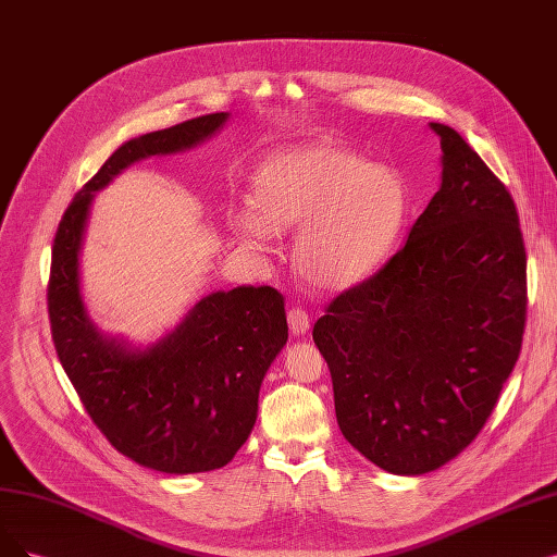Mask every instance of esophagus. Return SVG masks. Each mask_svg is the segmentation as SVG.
Segmentation results:
<instances>
[{
	"mask_svg": "<svg viewBox=\"0 0 557 557\" xmlns=\"http://www.w3.org/2000/svg\"><path fill=\"white\" fill-rule=\"evenodd\" d=\"M287 324H290L293 336H304L310 326V318L301 306H293L290 310H287Z\"/></svg>",
	"mask_w": 557,
	"mask_h": 557,
	"instance_id": "obj_1",
	"label": "esophagus"
}]
</instances>
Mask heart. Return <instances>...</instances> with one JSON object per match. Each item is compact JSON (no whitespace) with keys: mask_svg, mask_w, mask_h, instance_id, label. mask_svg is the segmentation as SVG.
I'll use <instances>...</instances> for the list:
<instances>
[{"mask_svg":"<svg viewBox=\"0 0 557 557\" xmlns=\"http://www.w3.org/2000/svg\"><path fill=\"white\" fill-rule=\"evenodd\" d=\"M407 189L386 166L331 144L276 150L251 175V208L231 214L233 233L264 244L295 228L301 276L338 290L372 274L403 231Z\"/></svg>","mask_w":557,"mask_h":557,"instance_id":"heart-1","label":"heart"}]
</instances>
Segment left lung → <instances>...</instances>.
<instances>
[{"mask_svg":"<svg viewBox=\"0 0 557 557\" xmlns=\"http://www.w3.org/2000/svg\"><path fill=\"white\" fill-rule=\"evenodd\" d=\"M430 127L441 189L405 247L313 326L343 436L395 475L436 471L480 434L525 329L517 206L453 127Z\"/></svg>","mask_w":557,"mask_h":557,"instance_id":"obj_1","label":"left lung"}]
</instances>
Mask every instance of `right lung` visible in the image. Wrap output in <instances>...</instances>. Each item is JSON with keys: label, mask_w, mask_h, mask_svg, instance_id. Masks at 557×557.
Returning a JSON list of instances; mask_svg holds the SVG:
<instances>
[{"label": "right lung", "mask_w": 557, "mask_h": 557, "mask_svg": "<svg viewBox=\"0 0 557 557\" xmlns=\"http://www.w3.org/2000/svg\"><path fill=\"white\" fill-rule=\"evenodd\" d=\"M226 119L219 111L123 144L75 194L52 247V341L82 405L121 455L175 475L221 469L249 438L264 372L287 341L283 295L270 285L212 293L160 341L132 343L88 318L79 251L94 196L111 177L201 144Z\"/></svg>", "instance_id": "obj_1"}]
</instances>
